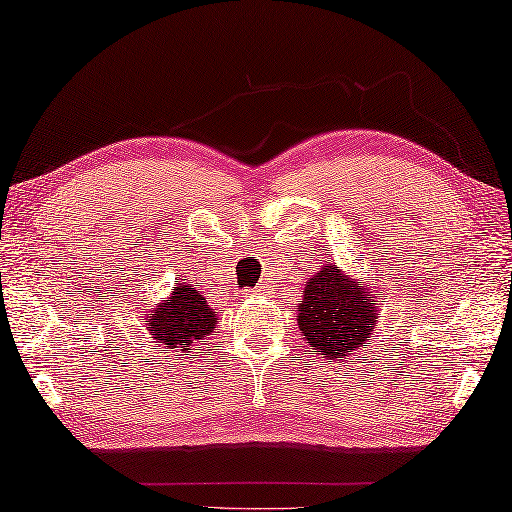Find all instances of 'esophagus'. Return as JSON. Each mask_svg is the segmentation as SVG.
<instances>
[{
  "label": "esophagus",
  "instance_id": "obj_1",
  "mask_svg": "<svg viewBox=\"0 0 512 512\" xmlns=\"http://www.w3.org/2000/svg\"><path fill=\"white\" fill-rule=\"evenodd\" d=\"M245 295H251V297H256V295H261V290H258V288H251L249 292H245Z\"/></svg>",
  "mask_w": 512,
  "mask_h": 512
}]
</instances>
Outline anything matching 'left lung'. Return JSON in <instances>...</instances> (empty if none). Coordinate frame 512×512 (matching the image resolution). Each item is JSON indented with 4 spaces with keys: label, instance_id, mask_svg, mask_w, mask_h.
<instances>
[{
    "label": "left lung",
    "instance_id": "1",
    "mask_svg": "<svg viewBox=\"0 0 512 512\" xmlns=\"http://www.w3.org/2000/svg\"><path fill=\"white\" fill-rule=\"evenodd\" d=\"M379 311L372 286L326 263L304 283L297 324L308 345L335 363L370 345Z\"/></svg>",
    "mask_w": 512,
    "mask_h": 512
}]
</instances>
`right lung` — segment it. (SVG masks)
Instances as JSON below:
<instances>
[{
  "mask_svg": "<svg viewBox=\"0 0 512 512\" xmlns=\"http://www.w3.org/2000/svg\"><path fill=\"white\" fill-rule=\"evenodd\" d=\"M147 331L165 349L181 351L188 356L192 347L204 342L215 331L217 315L206 304V297L190 286L177 283V288L154 308H145Z\"/></svg>",
  "mask_w": 512,
  "mask_h": 512,
  "instance_id": "right-lung-1",
  "label": "right lung"
}]
</instances>
